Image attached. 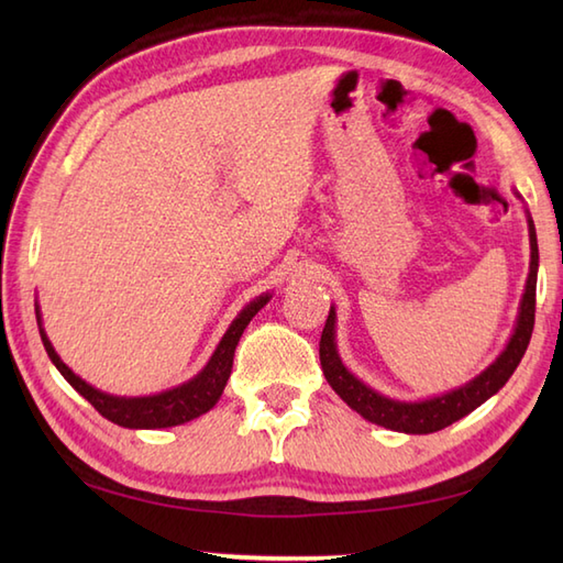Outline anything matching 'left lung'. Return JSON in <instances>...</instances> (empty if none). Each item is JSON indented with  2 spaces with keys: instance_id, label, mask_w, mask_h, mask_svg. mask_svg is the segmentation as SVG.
I'll use <instances>...</instances> for the list:
<instances>
[{
  "instance_id": "left-lung-1",
  "label": "left lung",
  "mask_w": 563,
  "mask_h": 563,
  "mask_svg": "<svg viewBox=\"0 0 563 563\" xmlns=\"http://www.w3.org/2000/svg\"><path fill=\"white\" fill-rule=\"evenodd\" d=\"M528 227H530V275H528V283H525L518 324L506 345V351L500 353L482 375H476L472 382H466V385L457 389L440 394V397L426 399V401H399V399L382 397L379 391L363 385V382L353 373H349V367L341 363L339 351H336V309L331 307L324 331H321V341H319V361L331 389L336 391L353 411L361 413L365 421L377 423L389 430H399V433H411V435L435 433V430L448 428L454 421L464 418L466 413H472L476 406H482L486 399H492L494 394L510 379V375L516 373L525 351H528L532 327H534V292H537L540 249H537V234H534L530 212H528Z\"/></svg>"
}]
</instances>
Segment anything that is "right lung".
I'll list each match as a JSON object with an SVG mask.
<instances>
[{
    "label": "right lung",
    "mask_w": 563,
    "mask_h": 563,
    "mask_svg": "<svg viewBox=\"0 0 563 563\" xmlns=\"http://www.w3.org/2000/svg\"><path fill=\"white\" fill-rule=\"evenodd\" d=\"M268 300H271L268 292L261 295L236 314V319L232 321L230 329H227V333L222 336L220 345L214 349L208 365L202 367L194 379H188V382H184V385H178L174 389L152 394V397H113V394H106L97 387L87 385V382L71 373V369L63 361H59V355L55 353L53 343L47 341L45 331H43L38 305H35V319H38V329H41V339H43L45 351H47V355H51L53 365L59 369V375H63L69 385L75 387L103 418H109L111 423H118L123 428H172V426H181L186 421H194V418L208 413L212 406L218 404V399L224 391L227 379H230V373H232L236 343H239V339H242V333L249 327V321L258 314V309Z\"/></svg>",
    "instance_id": "add662e5"
}]
</instances>
